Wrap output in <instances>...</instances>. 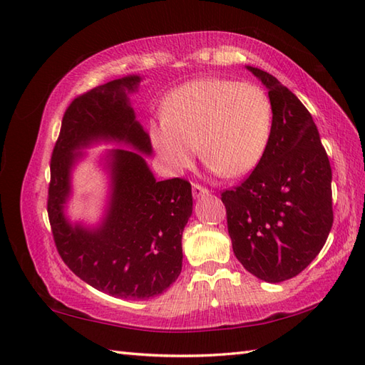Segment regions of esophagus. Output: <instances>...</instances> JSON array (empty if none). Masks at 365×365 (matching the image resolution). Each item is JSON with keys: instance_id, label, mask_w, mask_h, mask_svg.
Wrapping results in <instances>:
<instances>
[{"instance_id": "1", "label": "esophagus", "mask_w": 365, "mask_h": 365, "mask_svg": "<svg viewBox=\"0 0 365 365\" xmlns=\"http://www.w3.org/2000/svg\"><path fill=\"white\" fill-rule=\"evenodd\" d=\"M208 191L207 188H204V187H200L199 183H192V196L195 197H202V196H208Z\"/></svg>"}]
</instances>
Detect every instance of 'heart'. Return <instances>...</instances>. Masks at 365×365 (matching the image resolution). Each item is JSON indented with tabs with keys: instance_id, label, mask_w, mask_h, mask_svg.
Returning a JSON list of instances; mask_svg holds the SVG:
<instances>
[{
	"instance_id": "obj_1",
	"label": "heart",
	"mask_w": 365,
	"mask_h": 365,
	"mask_svg": "<svg viewBox=\"0 0 365 365\" xmlns=\"http://www.w3.org/2000/svg\"><path fill=\"white\" fill-rule=\"evenodd\" d=\"M273 130V106L255 84L202 78L175 89L150 138L165 165L178 173L202 157L218 174L243 177L259 166Z\"/></svg>"
}]
</instances>
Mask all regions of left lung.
I'll return each mask as SVG.
<instances>
[{"instance_id": "8db88e82", "label": "left lung", "mask_w": 365, "mask_h": 365, "mask_svg": "<svg viewBox=\"0 0 365 365\" xmlns=\"http://www.w3.org/2000/svg\"><path fill=\"white\" fill-rule=\"evenodd\" d=\"M273 106L265 157L238 187L221 192L235 257L265 282L299 274L327 243L332 227L331 165L311 113L257 67Z\"/></svg>"}]
</instances>
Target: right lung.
<instances>
[{
    "label": "right lung",
    "instance_id": "add662e5",
    "mask_svg": "<svg viewBox=\"0 0 365 365\" xmlns=\"http://www.w3.org/2000/svg\"><path fill=\"white\" fill-rule=\"evenodd\" d=\"M138 75L123 76L72 100L64 113L50 163L48 220L66 265L94 289L125 299L158 297L182 271V234L192 213L191 185L185 178L157 182L141 153L107 154L112 196L103 224L89 230L63 215L70 173L84 146L114 140L152 153L150 138L135 118L128 94Z\"/></svg>",
    "mask_w": 365,
    "mask_h": 365
}]
</instances>
